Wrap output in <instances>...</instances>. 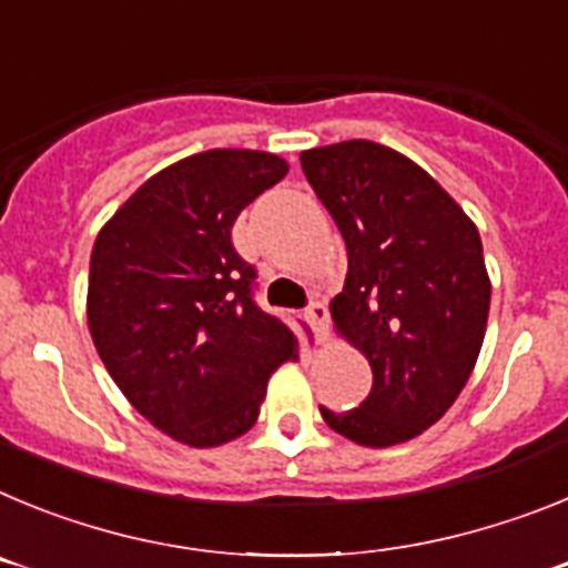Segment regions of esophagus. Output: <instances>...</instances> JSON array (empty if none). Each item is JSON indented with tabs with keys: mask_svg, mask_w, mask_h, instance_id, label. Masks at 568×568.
<instances>
[{
	"mask_svg": "<svg viewBox=\"0 0 568 568\" xmlns=\"http://www.w3.org/2000/svg\"><path fill=\"white\" fill-rule=\"evenodd\" d=\"M304 318H307L310 327L315 329V338L327 341L329 313H327V304H324V301H310L307 310H304Z\"/></svg>",
	"mask_w": 568,
	"mask_h": 568,
	"instance_id": "1",
	"label": "esophagus"
}]
</instances>
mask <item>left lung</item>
I'll return each instance as SVG.
<instances>
[{
  "label": "left lung",
  "mask_w": 568,
  "mask_h": 568,
  "mask_svg": "<svg viewBox=\"0 0 568 568\" xmlns=\"http://www.w3.org/2000/svg\"><path fill=\"white\" fill-rule=\"evenodd\" d=\"M301 170L346 244L335 327L373 366L366 400L321 415L361 446L404 444L455 404L478 361L491 295L478 227L384 144L304 150Z\"/></svg>",
  "instance_id": "1"
}]
</instances>
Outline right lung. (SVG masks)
<instances>
[{"label":"right lung","instance_id":"add662e5","mask_svg":"<svg viewBox=\"0 0 568 568\" xmlns=\"http://www.w3.org/2000/svg\"><path fill=\"white\" fill-rule=\"evenodd\" d=\"M287 170L258 150L190 155L135 190L93 244L99 358L150 424L187 446L247 433L270 375L298 355L287 321L255 304V267L233 247L241 210Z\"/></svg>","mask_w":568,"mask_h":568}]
</instances>
